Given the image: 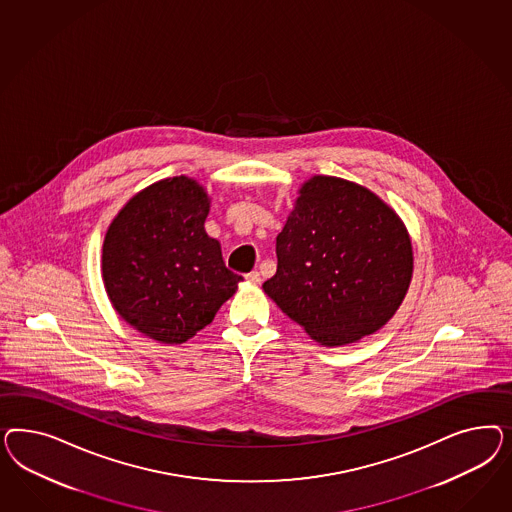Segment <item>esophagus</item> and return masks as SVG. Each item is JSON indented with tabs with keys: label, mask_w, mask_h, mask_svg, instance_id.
I'll return each mask as SVG.
<instances>
[{
	"label": "esophagus",
	"mask_w": 512,
	"mask_h": 512,
	"mask_svg": "<svg viewBox=\"0 0 512 512\" xmlns=\"http://www.w3.org/2000/svg\"><path fill=\"white\" fill-rule=\"evenodd\" d=\"M246 279H248V283H251V285H259L261 283V274L257 270H253V272L246 274Z\"/></svg>",
	"instance_id": "1"
}]
</instances>
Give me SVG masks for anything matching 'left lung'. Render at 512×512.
<instances>
[{"label": "left lung", "mask_w": 512, "mask_h": 512, "mask_svg": "<svg viewBox=\"0 0 512 512\" xmlns=\"http://www.w3.org/2000/svg\"><path fill=\"white\" fill-rule=\"evenodd\" d=\"M263 291L311 340L340 347L387 325L413 278L402 217L368 187L311 176L276 238Z\"/></svg>", "instance_id": "left-lung-1"}]
</instances>
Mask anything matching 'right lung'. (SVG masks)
Segmentation results:
<instances>
[{"instance_id": "right-lung-1", "label": "right lung", "mask_w": 512, "mask_h": 512, "mask_svg": "<svg viewBox=\"0 0 512 512\" xmlns=\"http://www.w3.org/2000/svg\"><path fill=\"white\" fill-rule=\"evenodd\" d=\"M210 195L172 176L135 193L105 234L101 274L110 304L150 340L178 345L210 325L242 276L204 231Z\"/></svg>"}]
</instances>
